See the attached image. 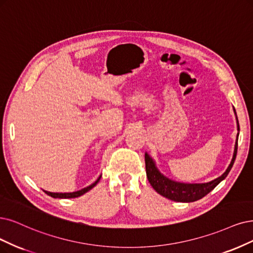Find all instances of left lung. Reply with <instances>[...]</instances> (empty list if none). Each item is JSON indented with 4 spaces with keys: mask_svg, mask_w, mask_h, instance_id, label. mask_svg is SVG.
I'll use <instances>...</instances> for the list:
<instances>
[{
    "mask_svg": "<svg viewBox=\"0 0 253 253\" xmlns=\"http://www.w3.org/2000/svg\"><path fill=\"white\" fill-rule=\"evenodd\" d=\"M236 112V110H235ZM237 115V114H236ZM238 121V118H237ZM238 130L240 131L239 121H238ZM238 136L235 145V151H233V156L230 165L228 166L227 170L223 175L218 177L208 183H180L167 178L164 175H162L156 169V167L152 161V158L149 156L147 153L145 154V164H146V173L148 180L152 185V188L164 197L177 201V202H194L197 201L204 196H207L211 191H212L216 186L228 175L229 171L233 166V163L236 161L237 151H238Z\"/></svg>",
    "mask_w": 253,
    "mask_h": 253,
    "instance_id": "1",
    "label": "left lung"
}]
</instances>
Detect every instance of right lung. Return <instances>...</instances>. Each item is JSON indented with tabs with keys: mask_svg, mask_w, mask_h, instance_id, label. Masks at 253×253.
<instances>
[{
	"mask_svg": "<svg viewBox=\"0 0 253 253\" xmlns=\"http://www.w3.org/2000/svg\"><path fill=\"white\" fill-rule=\"evenodd\" d=\"M100 178H101V176L99 177V178L93 182L92 184H90L89 186H87V188H84V189H82L81 191H77V192H73V193H51V192H44L46 195H49V196H51V197H53V198H76V197H79V196H81V195H83V194H85L86 192H88L89 190H91L93 186H95L98 182H99V180H100Z\"/></svg>",
	"mask_w": 253,
	"mask_h": 253,
	"instance_id": "1",
	"label": "right lung"
}]
</instances>
